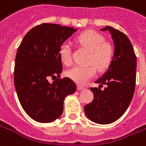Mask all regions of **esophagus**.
<instances>
[{
	"instance_id": "obj_1",
	"label": "esophagus",
	"mask_w": 146,
	"mask_h": 146,
	"mask_svg": "<svg viewBox=\"0 0 146 146\" xmlns=\"http://www.w3.org/2000/svg\"><path fill=\"white\" fill-rule=\"evenodd\" d=\"M85 88L83 87V86H82L80 85H78L77 86V90H84Z\"/></svg>"
}]
</instances>
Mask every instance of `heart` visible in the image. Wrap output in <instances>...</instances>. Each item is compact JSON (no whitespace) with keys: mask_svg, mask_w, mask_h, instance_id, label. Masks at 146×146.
<instances>
[{"mask_svg":"<svg viewBox=\"0 0 146 146\" xmlns=\"http://www.w3.org/2000/svg\"><path fill=\"white\" fill-rule=\"evenodd\" d=\"M76 42L83 48L89 50L86 66H76L66 72L68 77L79 84H84L93 78L96 68L104 71L112 63L114 57V47L105 41L104 36L94 31H87L76 37ZM59 55L64 65L70 66L73 63L71 46L69 43H63L60 48Z\"/></svg>","mask_w":146,"mask_h":146,"instance_id":"1","label":"heart"}]
</instances>
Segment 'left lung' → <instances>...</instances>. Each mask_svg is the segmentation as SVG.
<instances>
[{
	"mask_svg": "<svg viewBox=\"0 0 146 146\" xmlns=\"http://www.w3.org/2000/svg\"><path fill=\"white\" fill-rule=\"evenodd\" d=\"M111 33L114 43V57L106 73L91 87L94 99L84 107L89 119L98 124H110L122 116L129 107L135 92L136 56L129 39L125 33L112 27L101 29ZM106 85L104 91L101 90Z\"/></svg>",
	"mask_w": 146,
	"mask_h": 146,
	"instance_id": "8db88e82",
	"label": "left lung"
}]
</instances>
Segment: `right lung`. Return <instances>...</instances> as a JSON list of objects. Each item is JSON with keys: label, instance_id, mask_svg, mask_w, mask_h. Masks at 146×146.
Listing matches in <instances>:
<instances>
[{"label": "right lung", "instance_id": "obj_1", "mask_svg": "<svg viewBox=\"0 0 146 146\" xmlns=\"http://www.w3.org/2000/svg\"><path fill=\"white\" fill-rule=\"evenodd\" d=\"M76 29L56 24H42L27 32L18 47L14 66V86L19 101L27 115L46 123L63 113V100L75 93L70 78L56 80L63 66L59 55L62 44Z\"/></svg>", "mask_w": 146, "mask_h": 146}]
</instances>
